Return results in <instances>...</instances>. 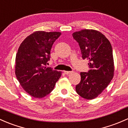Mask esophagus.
Returning <instances> with one entry per match:
<instances>
[{
  "label": "esophagus",
  "instance_id": "34e87169",
  "mask_svg": "<svg viewBox=\"0 0 128 128\" xmlns=\"http://www.w3.org/2000/svg\"><path fill=\"white\" fill-rule=\"evenodd\" d=\"M64 74L66 75H69V74H70L72 73V71H64Z\"/></svg>",
  "mask_w": 128,
  "mask_h": 128
}]
</instances>
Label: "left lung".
Listing matches in <instances>:
<instances>
[{
  "label": "left lung",
  "mask_w": 128,
  "mask_h": 128,
  "mask_svg": "<svg viewBox=\"0 0 128 128\" xmlns=\"http://www.w3.org/2000/svg\"><path fill=\"white\" fill-rule=\"evenodd\" d=\"M78 43L82 58L89 60L90 70L81 72V81L76 85V92L86 99L97 98L107 87L114 75L112 45L101 32L83 29L72 34Z\"/></svg>",
  "instance_id": "8db88e82"
}]
</instances>
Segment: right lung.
I'll list each match as a JSON object with an SVG mask.
<instances>
[{
	"label": "right lung",
	"mask_w": 128,
	"mask_h": 128,
	"mask_svg": "<svg viewBox=\"0 0 128 128\" xmlns=\"http://www.w3.org/2000/svg\"><path fill=\"white\" fill-rule=\"evenodd\" d=\"M60 32L36 31L19 46L16 55L15 75L24 90L35 98H42L53 90L62 72L46 66L50 51Z\"/></svg>",
	"instance_id": "right-lung-1"
}]
</instances>
